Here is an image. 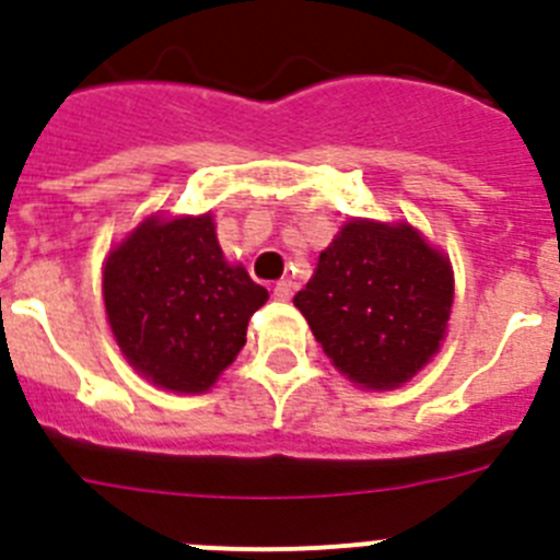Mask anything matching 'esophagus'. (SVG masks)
<instances>
[{
    "label": "esophagus",
    "mask_w": 560,
    "mask_h": 560,
    "mask_svg": "<svg viewBox=\"0 0 560 560\" xmlns=\"http://www.w3.org/2000/svg\"><path fill=\"white\" fill-rule=\"evenodd\" d=\"M291 294H294V283H291V280H280V283L275 285L277 300H291Z\"/></svg>",
    "instance_id": "1"
}]
</instances>
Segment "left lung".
<instances>
[{
	"label": "left lung",
	"instance_id": "1",
	"mask_svg": "<svg viewBox=\"0 0 560 560\" xmlns=\"http://www.w3.org/2000/svg\"><path fill=\"white\" fill-rule=\"evenodd\" d=\"M454 271L412 224L353 219L319 252L294 305L339 373L395 389L427 368L448 330Z\"/></svg>",
	"mask_w": 560,
	"mask_h": 560
}]
</instances>
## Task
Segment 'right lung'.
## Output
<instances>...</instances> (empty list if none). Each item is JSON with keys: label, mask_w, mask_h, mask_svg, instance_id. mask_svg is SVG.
I'll return each mask as SVG.
<instances>
[{"label": "right lung", "mask_w": 560, "mask_h": 560, "mask_svg": "<svg viewBox=\"0 0 560 560\" xmlns=\"http://www.w3.org/2000/svg\"><path fill=\"white\" fill-rule=\"evenodd\" d=\"M269 300L241 264H226L215 221L148 215L103 266L108 328L133 370L171 393L199 395L246 345Z\"/></svg>", "instance_id": "obj_1"}]
</instances>
